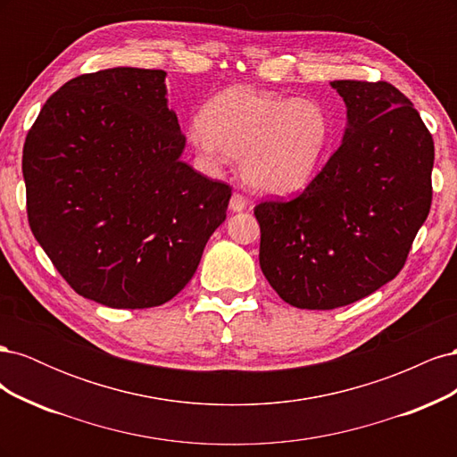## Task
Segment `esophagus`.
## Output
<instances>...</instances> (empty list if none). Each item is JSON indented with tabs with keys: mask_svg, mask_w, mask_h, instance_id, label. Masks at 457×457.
<instances>
[{
	"mask_svg": "<svg viewBox=\"0 0 457 457\" xmlns=\"http://www.w3.org/2000/svg\"><path fill=\"white\" fill-rule=\"evenodd\" d=\"M247 207V198L240 192H234L230 198V212H244Z\"/></svg>",
	"mask_w": 457,
	"mask_h": 457,
	"instance_id": "1",
	"label": "esophagus"
}]
</instances>
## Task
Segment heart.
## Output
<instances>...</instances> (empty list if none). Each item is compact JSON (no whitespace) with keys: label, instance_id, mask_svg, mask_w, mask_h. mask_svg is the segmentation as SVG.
<instances>
[{"label":"heart","instance_id":"1","mask_svg":"<svg viewBox=\"0 0 457 457\" xmlns=\"http://www.w3.org/2000/svg\"><path fill=\"white\" fill-rule=\"evenodd\" d=\"M329 137V118L316 101L237 86L207 101L190 141L204 158L242 160L255 190L287 195L312 181Z\"/></svg>","mask_w":457,"mask_h":457}]
</instances>
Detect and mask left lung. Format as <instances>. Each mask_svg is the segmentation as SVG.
Segmentation results:
<instances>
[{
    "instance_id": "1",
    "label": "left lung",
    "mask_w": 457,
    "mask_h": 457,
    "mask_svg": "<svg viewBox=\"0 0 457 457\" xmlns=\"http://www.w3.org/2000/svg\"><path fill=\"white\" fill-rule=\"evenodd\" d=\"M347 106L341 146L294 200L261 202L259 265L286 303L328 311L391 282L431 210L433 137L386 81H331Z\"/></svg>"
}]
</instances>
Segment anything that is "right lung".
Returning <instances> with one entry per match:
<instances>
[{"label": "right lung", "instance_id": "add662e5", "mask_svg": "<svg viewBox=\"0 0 457 457\" xmlns=\"http://www.w3.org/2000/svg\"><path fill=\"white\" fill-rule=\"evenodd\" d=\"M163 71L78 76L41 108L22 150L37 244L81 297L112 309L173 299L227 219L232 188L181 160Z\"/></svg>", "mask_w": 457, "mask_h": 457}]
</instances>
